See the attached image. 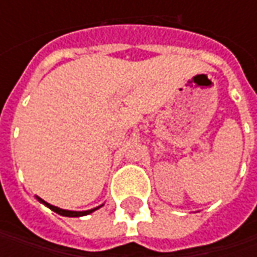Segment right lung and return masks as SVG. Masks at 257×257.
I'll list each match as a JSON object with an SVG mask.
<instances>
[{
    "instance_id": "add662e5",
    "label": "right lung",
    "mask_w": 257,
    "mask_h": 257,
    "mask_svg": "<svg viewBox=\"0 0 257 257\" xmlns=\"http://www.w3.org/2000/svg\"><path fill=\"white\" fill-rule=\"evenodd\" d=\"M40 202L43 203V204H45L48 209H51L53 212L58 213V214H61V216H67V217H80V216H85V214H90V213H93L94 210H97L98 207H95V209H91V210H85V212H73V210H64V209H60V207H55V206H53V204H50V203L44 202L43 199H40V197H37Z\"/></svg>"
}]
</instances>
